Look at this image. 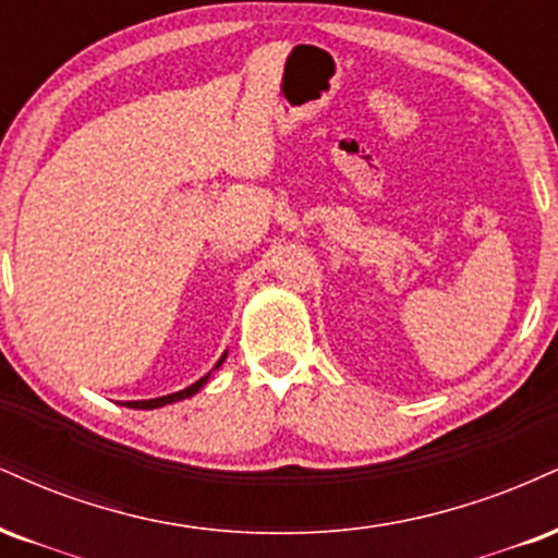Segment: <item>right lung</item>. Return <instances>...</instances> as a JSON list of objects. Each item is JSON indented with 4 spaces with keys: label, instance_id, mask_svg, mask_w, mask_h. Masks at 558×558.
Masks as SVG:
<instances>
[{
    "label": "right lung",
    "instance_id": "add662e5",
    "mask_svg": "<svg viewBox=\"0 0 558 558\" xmlns=\"http://www.w3.org/2000/svg\"><path fill=\"white\" fill-rule=\"evenodd\" d=\"M225 360H227V352L219 357V363H216L214 368L206 373V376L198 378V381H195V384H190L187 389L174 391V395H167V397H154V399H137V402H124V408H130V410H156V408H163V404H174V402H180V399H187V397L198 395L203 386L208 384V378H211V373H214L216 368H221V363H225Z\"/></svg>",
    "mask_w": 558,
    "mask_h": 558
}]
</instances>
